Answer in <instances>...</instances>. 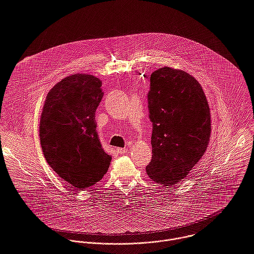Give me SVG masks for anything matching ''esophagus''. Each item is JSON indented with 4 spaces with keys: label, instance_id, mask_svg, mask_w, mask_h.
I'll list each match as a JSON object with an SVG mask.
<instances>
[{
    "label": "esophagus",
    "instance_id": "1",
    "mask_svg": "<svg viewBox=\"0 0 254 254\" xmlns=\"http://www.w3.org/2000/svg\"><path fill=\"white\" fill-rule=\"evenodd\" d=\"M116 151H117L118 154H120V155H126V154L129 153V150L126 149V148H117Z\"/></svg>",
    "mask_w": 254,
    "mask_h": 254
}]
</instances>
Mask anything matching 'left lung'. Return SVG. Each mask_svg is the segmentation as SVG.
I'll return each instance as SVG.
<instances>
[{"label": "left lung", "instance_id": "1", "mask_svg": "<svg viewBox=\"0 0 254 254\" xmlns=\"http://www.w3.org/2000/svg\"><path fill=\"white\" fill-rule=\"evenodd\" d=\"M150 81L153 157L146 170L155 182L171 186L186 177L207 150L210 108L199 82L182 70L158 69Z\"/></svg>", "mask_w": 254, "mask_h": 254}]
</instances>
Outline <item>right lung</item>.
<instances>
[{
  "label": "right lung",
  "instance_id": "obj_1",
  "mask_svg": "<svg viewBox=\"0 0 254 254\" xmlns=\"http://www.w3.org/2000/svg\"><path fill=\"white\" fill-rule=\"evenodd\" d=\"M101 85L88 74L63 79L48 92L40 117V144L48 165L77 190L101 180L111 162L96 132Z\"/></svg>",
  "mask_w": 254,
  "mask_h": 254
}]
</instances>
